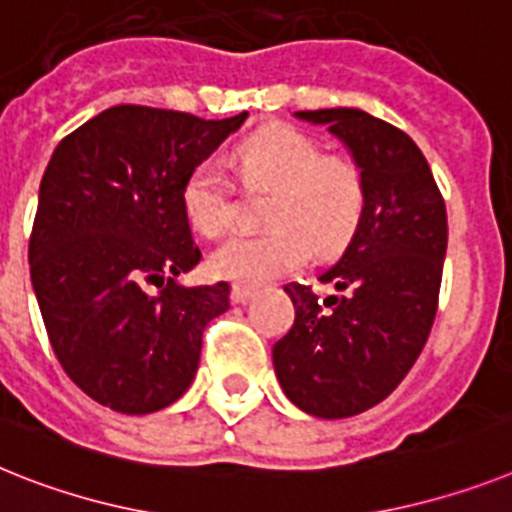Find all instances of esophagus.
<instances>
[{
  "label": "esophagus",
  "instance_id": "esophagus-1",
  "mask_svg": "<svg viewBox=\"0 0 512 512\" xmlns=\"http://www.w3.org/2000/svg\"><path fill=\"white\" fill-rule=\"evenodd\" d=\"M252 296H255V289L242 286V283H236L234 289H231V302H234V304H247Z\"/></svg>",
  "mask_w": 512,
  "mask_h": 512
}]
</instances>
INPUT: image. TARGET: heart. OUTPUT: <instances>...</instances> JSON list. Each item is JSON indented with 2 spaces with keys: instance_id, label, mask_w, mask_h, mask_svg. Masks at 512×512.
Segmentation results:
<instances>
[{
  "instance_id": "b5f03b06",
  "label": "heart",
  "mask_w": 512,
  "mask_h": 512,
  "mask_svg": "<svg viewBox=\"0 0 512 512\" xmlns=\"http://www.w3.org/2000/svg\"><path fill=\"white\" fill-rule=\"evenodd\" d=\"M247 187L273 190L265 234H236L210 255V270L226 281L260 286L299 268L309 247L333 255L349 244L364 216L367 187L354 161L325 156L315 137L291 124H268L239 150ZM184 210L192 226L216 236L234 223V187L221 163H197L184 184Z\"/></svg>"
}]
</instances>
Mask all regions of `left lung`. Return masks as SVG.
<instances>
[{
	"instance_id": "obj_1",
	"label": "left lung",
	"mask_w": 512,
	"mask_h": 512,
	"mask_svg": "<svg viewBox=\"0 0 512 512\" xmlns=\"http://www.w3.org/2000/svg\"><path fill=\"white\" fill-rule=\"evenodd\" d=\"M325 124L359 166L364 216L336 265L317 276L336 294L286 283L294 325L273 367L294 406L346 419L385 401L422 354L437 312L448 216L427 158L406 132L362 109L296 111Z\"/></svg>"
}]
</instances>
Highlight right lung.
Wrapping results in <instances>:
<instances>
[{
    "label": "right lung",
    "instance_id": "right-lung-1",
    "mask_svg": "<svg viewBox=\"0 0 512 512\" xmlns=\"http://www.w3.org/2000/svg\"><path fill=\"white\" fill-rule=\"evenodd\" d=\"M244 119L111 106L64 137L46 166L30 281L62 369L111 411L143 416L182 398L205 325L229 309V283L176 278L203 257L184 184Z\"/></svg>",
    "mask_w": 512,
    "mask_h": 512
}]
</instances>
